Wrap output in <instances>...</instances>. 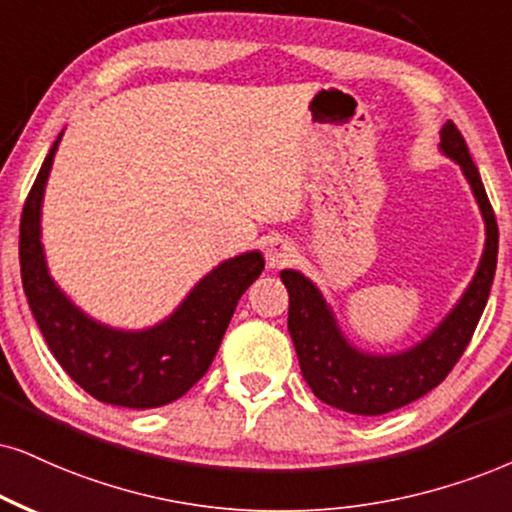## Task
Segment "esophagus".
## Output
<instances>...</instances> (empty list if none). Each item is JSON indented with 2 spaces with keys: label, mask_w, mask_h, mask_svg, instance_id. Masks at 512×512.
Returning a JSON list of instances; mask_svg holds the SVG:
<instances>
[{
  "label": "esophagus",
  "mask_w": 512,
  "mask_h": 512,
  "mask_svg": "<svg viewBox=\"0 0 512 512\" xmlns=\"http://www.w3.org/2000/svg\"><path fill=\"white\" fill-rule=\"evenodd\" d=\"M294 258V246L292 242H287V239L282 237H273L266 246V261H268V268H282L287 266L289 261Z\"/></svg>",
  "instance_id": "esophagus-1"
}]
</instances>
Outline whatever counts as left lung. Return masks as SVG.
<instances>
[{"instance_id": "left-lung-1", "label": "left lung", "mask_w": 512, "mask_h": 512, "mask_svg": "<svg viewBox=\"0 0 512 512\" xmlns=\"http://www.w3.org/2000/svg\"><path fill=\"white\" fill-rule=\"evenodd\" d=\"M439 151L458 163L484 220V249L460 299L420 342L394 353L365 351L339 325L337 313L318 285L294 268L280 273L289 292V334L301 375L327 406L351 415H384L418 401L449 375L463 356L487 306L496 273L498 225L479 170L463 135L451 121L439 130Z\"/></svg>"}]
</instances>
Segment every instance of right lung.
Returning <instances> with one entry per match:
<instances>
[{"mask_svg":"<svg viewBox=\"0 0 512 512\" xmlns=\"http://www.w3.org/2000/svg\"><path fill=\"white\" fill-rule=\"evenodd\" d=\"M61 137L49 149L21 218L23 292L63 370L87 394L111 406L147 410L173 403L206 375L237 301L263 273L258 249L225 258L159 323L125 330L92 318L49 273L42 244V204Z\"/></svg>","mask_w":512,"mask_h":512,"instance_id":"obj_1","label":"right lung"}]
</instances>
